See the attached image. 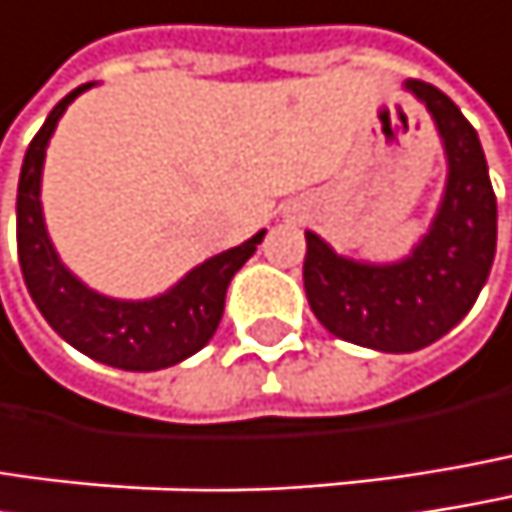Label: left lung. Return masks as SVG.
Wrapping results in <instances>:
<instances>
[{"label":"left lung","instance_id":"8db88e82","mask_svg":"<svg viewBox=\"0 0 512 512\" xmlns=\"http://www.w3.org/2000/svg\"><path fill=\"white\" fill-rule=\"evenodd\" d=\"M434 117L448 178L437 216L419 246L398 263L337 255L304 234V293L316 319L340 340L375 351H419L448 334L487 284L498 210L478 131L434 84H404Z\"/></svg>","mask_w":512,"mask_h":512}]
</instances>
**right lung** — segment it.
<instances>
[{"instance_id":"1","label":"right lung","mask_w":512,"mask_h":512,"mask_svg":"<svg viewBox=\"0 0 512 512\" xmlns=\"http://www.w3.org/2000/svg\"><path fill=\"white\" fill-rule=\"evenodd\" d=\"M93 84L75 87L64 96L25 152L17 187V252L25 287L43 319L81 354L125 372H155L187 360L205 349L225 310V290L234 272L255 255L266 231H257L243 246L210 257L190 269L172 290L143 302H122L81 284L55 252L43 208L40 175L49 137L67 105Z\"/></svg>"}]
</instances>
